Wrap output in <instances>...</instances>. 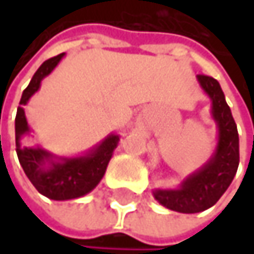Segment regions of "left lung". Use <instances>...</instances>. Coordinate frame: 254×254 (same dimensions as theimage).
<instances>
[{
	"label": "left lung",
	"instance_id": "8db88e82",
	"mask_svg": "<svg viewBox=\"0 0 254 254\" xmlns=\"http://www.w3.org/2000/svg\"><path fill=\"white\" fill-rule=\"evenodd\" d=\"M198 82L212 98V113L219 127L218 148L212 160L197 174L184 181L179 190L154 191L156 200L181 213H198L212 207L227 191L240 163L238 132L219 82L198 75Z\"/></svg>",
	"mask_w": 254,
	"mask_h": 254
}]
</instances>
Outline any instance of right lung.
I'll return each mask as SVG.
<instances>
[{"mask_svg":"<svg viewBox=\"0 0 254 254\" xmlns=\"http://www.w3.org/2000/svg\"><path fill=\"white\" fill-rule=\"evenodd\" d=\"M64 54H59L45 60L35 72L30 83L20 98V107L16 115V151L19 162L25 171L26 177L33 187L48 198L53 200H70L89 192L104 175L107 165L112 159L113 150L119 142L118 135H110L95 151L85 157L64 159L62 163H56L50 159V154L41 148H30L20 145V136L29 130L25 118V106L27 100L35 94L41 85V80L51 73ZM50 161L52 166L45 169V162Z\"/></svg>","mask_w":254,"mask_h":254,"instance_id":"right-lung-1","label":"right lung"}]
</instances>
